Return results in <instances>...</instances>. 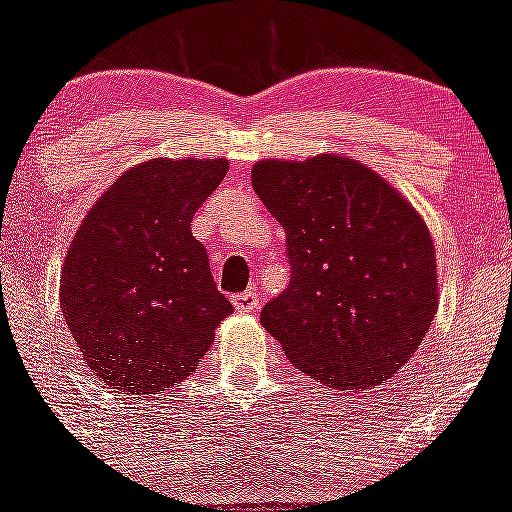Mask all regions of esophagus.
Here are the masks:
<instances>
[{"label": "esophagus", "mask_w": 512, "mask_h": 512, "mask_svg": "<svg viewBox=\"0 0 512 512\" xmlns=\"http://www.w3.org/2000/svg\"><path fill=\"white\" fill-rule=\"evenodd\" d=\"M233 305L238 312H256L259 310V295L253 292V289H246V292H241V295L233 297Z\"/></svg>", "instance_id": "34e87169"}]
</instances>
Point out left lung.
Masks as SVG:
<instances>
[{
  "label": "left lung",
  "instance_id": "left-lung-1",
  "mask_svg": "<svg viewBox=\"0 0 512 512\" xmlns=\"http://www.w3.org/2000/svg\"><path fill=\"white\" fill-rule=\"evenodd\" d=\"M253 192L287 233L289 287L261 325L302 374L366 390L408 364L438 310L436 251L392 184L338 153L251 171Z\"/></svg>",
  "mask_w": 512,
  "mask_h": 512
}]
</instances>
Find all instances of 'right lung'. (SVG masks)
I'll return each mask as SVG.
<instances>
[{"label": "right lung", "mask_w": 512, "mask_h": 512, "mask_svg": "<svg viewBox=\"0 0 512 512\" xmlns=\"http://www.w3.org/2000/svg\"><path fill=\"white\" fill-rule=\"evenodd\" d=\"M225 158H151L87 212L61 269V310L87 366L117 395L184 382L233 312L192 217Z\"/></svg>", "instance_id": "right-lung-1"}]
</instances>
